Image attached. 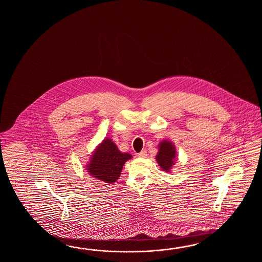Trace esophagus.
Returning a JSON list of instances; mask_svg holds the SVG:
<instances>
[{
	"label": "esophagus",
	"instance_id": "34e87169",
	"mask_svg": "<svg viewBox=\"0 0 262 262\" xmlns=\"http://www.w3.org/2000/svg\"><path fill=\"white\" fill-rule=\"evenodd\" d=\"M138 156H139V157H140V158H146V157H147V151L145 150H141Z\"/></svg>",
	"mask_w": 262,
	"mask_h": 262
}]
</instances>
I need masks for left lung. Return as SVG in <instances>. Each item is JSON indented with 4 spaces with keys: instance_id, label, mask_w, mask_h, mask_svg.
<instances>
[{
    "instance_id": "8db88e82",
    "label": "left lung",
    "mask_w": 262,
    "mask_h": 262,
    "mask_svg": "<svg viewBox=\"0 0 262 262\" xmlns=\"http://www.w3.org/2000/svg\"><path fill=\"white\" fill-rule=\"evenodd\" d=\"M177 150L175 146L169 140H162L158 144V152L156 160L162 169L166 172H170L177 160Z\"/></svg>"
}]
</instances>
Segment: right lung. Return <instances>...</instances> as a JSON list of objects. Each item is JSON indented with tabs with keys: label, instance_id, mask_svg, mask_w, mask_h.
<instances>
[{
	"label": "right lung",
	"instance_id": "add662e5",
	"mask_svg": "<svg viewBox=\"0 0 262 262\" xmlns=\"http://www.w3.org/2000/svg\"><path fill=\"white\" fill-rule=\"evenodd\" d=\"M131 158L130 154L122 152L112 139L105 138L91 156L86 170L103 183L113 184L120 177L125 162Z\"/></svg>",
	"mask_w": 262,
	"mask_h": 262
}]
</instances>
